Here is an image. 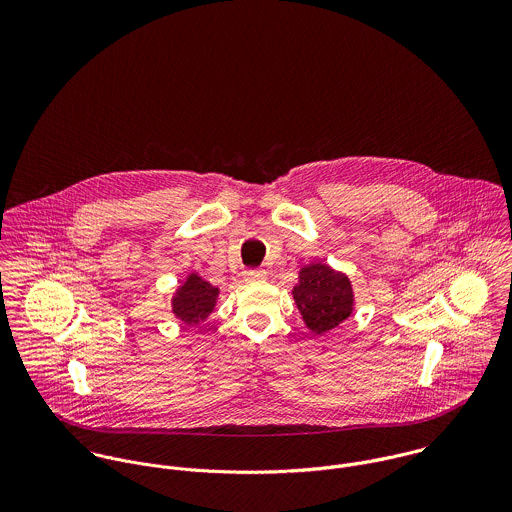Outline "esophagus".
Returning a JSON list of instances; mask_svg holds the SVG:
<instances>
[{"instance_id": "esophagus-1", "label": "esophagus", "mask_w": 512, "mask_h": 512, "mask_svg": "<svg viewBox=\"0 0 512 512\" xmlns=\"http://www.w3.org/2000/svg\"><path fill=\"white\" fill-rule=\"evenodd\" d=\"M242 276H244L246 282H256V280H264V278H266V272H264L262 268H250V270H246Z\"/></svg>"}]
</instances>
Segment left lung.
<instances>
[{"label": "left lung", "mask_w": 512, "mask_h": 512, "mask_svg": "<svg viewBox=\"0 0 512 512\" xmlns=\"http://www.w3.org/2000/svg\"><path fill=\"white\" fill-rule=\"evenodd\" d=\"M293 299L303 321L313 333H327L343 323L353 311V288L349 278L323 264L301 270Z\"/></svg>", "instance_id": "8db88e82"}]
</instances>
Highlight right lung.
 I'll return each instance as SVG.
<instances>
[{"instance_id":"add662e5","label":"right lung","mask_w":512,"mask_h":512,"mask_svg":"<svg viewBox=\"0 0 512 512\" xmlns=\"http://www.w3.org/2000/svg\"><path fill=\"white\" fill-rule=\"evenodd\" d=\"M217 292V288L201 278L189 276L185 286L173 297V313L185 323H197L213 311Z\"/></svg>"}]
</instances>
